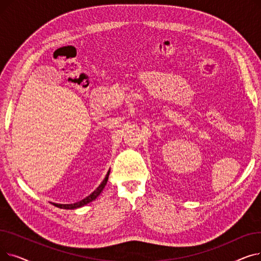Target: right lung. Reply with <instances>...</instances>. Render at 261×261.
<instances>
[{
    "instance_id": "1",
    "label": "right lung",
    "mask_w": 261,
    "mask_h": 261,
    "mask_svg": "<svg viewBox=\"0 0 261 261\" xmlns=\"http://www.w3.org/2000/svg\"><path fill=\"white\" fill-rule=\"evenodd\" d=\"M109 174H110V170L107 172L105 179L102 180V182L100 183V185L96 188L93 193L91 195H89L88 197H86L85 199L80 200L79 202H76V203H73V204H58V203H53L55 206H57L59 208H63V210H75V208H79V207H82L85 206V205H87L88 203L94 201L96 198H97L100 194L101 191L103 190L107 182H108V179H109Z\"/></svg>"
}]
</instances>
